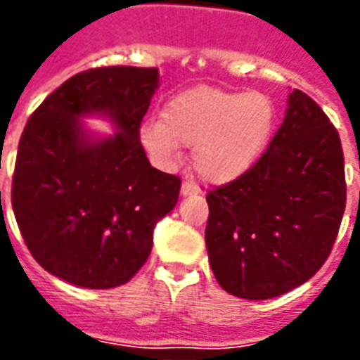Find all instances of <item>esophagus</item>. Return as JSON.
<instances>
[{
	"label": "esophagus",
	"instance_id": "1",
	"mask_svg": "<svg viewBox=\"0 0 360 360\" xmlns=\"http://www.w3.org/2000/svg\"><path fill=\"white\" fill-rule=\"evenodd\" d=\"M181 194L183 196H192V194H198V185L194 181H185L183 186H181Z\"/></svg>",
	"mask_w": 360,
	"mask_h": 360
}]
</instances>
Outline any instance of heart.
<instances>
[{
  "mask_svg": "<svg viewBox=\"0 0 360 360\" xmlns=\"http://www.w3.org/2000/svg\"><path fill=\"white\" fill-rule=\"evenodd\" d=\"M274 120V104L265 93L200 86L169 98L160 121L141 124V141L162 162H174L179 146L194 147L198 174L211 183H230L262 157Z\"/></svg>",
  "mask_w": 360,
  "mask_h": 360,
  "instance_id": "obj_1",
  "label": "heart"
}]
</instances>
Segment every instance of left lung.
Here are the masks:
<instances>
[{
    "mask_svg": "<svg viewBox=\"0 0 360 360\" xmlns=\"http://www.w3.org/2000/svg\"><path fill=\"white\" fill-rule=\"evenodd\" d=\"M207 203L205 245L222 290L263 301L304 284L327 262L346 209L338 130L295 89L262 157Z\"/></svg>",
    "mask_w": 360,
    "mask_h": 360,
    "instance_id": "1",
    "label": "left lung"
}]
</instances>
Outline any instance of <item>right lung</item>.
<instances>
[{
    "mask_svg": "<svg viewBox=\"0 0 360 360\" xmlns=\"http://www.w3.org/2000/svg\"><path fill=\"white\" fill-rule=\"evenodd\" d=\"M155 67L78 72L30 115L18 143L11 202L42 269L70 284H127L151 254L153 228L177 203L181 179L149 164L140 124ZM106 113L120 132L89 141L77 117Z\"/></svg>",
    "mask_w": 360,
    "mask_h": 360,
    "instance_id": "1",
    "label": "right lung"
}]
</instances>
